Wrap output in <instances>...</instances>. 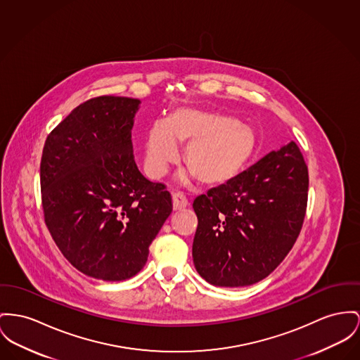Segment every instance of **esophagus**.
<instances>
[{"mask_svg":"<svg viewBox=\"0 0 360 360\" xmlns=\"http://www.w3.org/2000/svg\"><path fill=\"white\" fill-rule=\"evenodd\" d=\"M172 203H173V210H181L188 206V199L183 192H173Z\"/></svg>","mask_w":360,"mask_h":360,"instance_id":"esophagus-1","label":"esophagus"}]
</instances>
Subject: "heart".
Listing matches in <instances>:
<instances>
[{
    "instance_id": "b5f03b06",
    "label": "heart",
    "mask_w": 360,
    "mask_h": 360,
    "mask_svg": "<svg viewBox=\"0 0 360 360\" xmlns=\"http://www.w3.org/2000/svg\"><path fill=\"white\" fill-rule=\"evenodd\" d=\"M179 144H188L184 154L188 172L206 187H224L235 181L258 151V135L251 125L217 112L180 108L168 120L154 121L144 144V170L151 179L162 177L180 157Z\"/></svg>"
}]
</instances>
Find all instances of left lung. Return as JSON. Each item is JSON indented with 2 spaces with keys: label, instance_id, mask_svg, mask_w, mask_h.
Wrapping results in <instances>:
<instances>
[{
  "label": "left lung",
  "instance_id": "1",
  "mask_svg": "<svg viewBox=\"0 0 360 360\" xmlns=\"http://www.w3.org/2000/svg\"><path fill=\"white\" fill-rule=\"evenodd\" d=\"M309 170L295 142L271 151L228 186L193 200L192 258L216 287L267 277L297 239L307 207Z\"/></svg>",
  "mask_w": 360,
  "mask_h": 360
}]
</instances>
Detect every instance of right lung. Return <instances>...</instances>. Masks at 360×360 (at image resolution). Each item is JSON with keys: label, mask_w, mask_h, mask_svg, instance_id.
I'll return each mask as SVG.
<instances>
[{"label": "right lung", "mask_w": 360, "mask_h": 360, "mask_svg": "<svg viewBox=\"0 0 360 360\" xmlns=\"http://www.w3.org/2000/svg\"><path fill=\"white\" fill-rule=\"evenodd\" d=\"M141 101L102 96L75 108L46 138L41 160L45 222L86 276L122 281L143 269L172 213V196L135 164L131 129Z\"/></svg>", "instance_id": "obj_1"}]
</instances>
